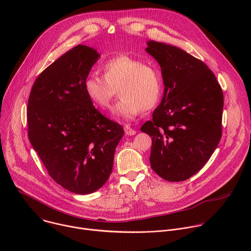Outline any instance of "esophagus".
Instances as JSON below:
<instances>
[{"instance_id":"34e87169","label":"esophagus","mask_w":251,"mask_h":251,"mask_svg":"<svg viewBox=\"0 0 251 251\" xmlns=\"http://www.w3.org/2000/svg\"><path fill=\"white\" fill-rule=\"evenodd\" d=\"M124 131H125V134L128 135V136H133V135L136 134V131L134 129H132L130 126H128V125L124 126Z\"/></svg>"}]
</instances>
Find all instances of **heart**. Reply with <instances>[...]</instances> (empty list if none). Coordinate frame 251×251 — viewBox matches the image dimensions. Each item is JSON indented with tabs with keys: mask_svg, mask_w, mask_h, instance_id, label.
<instances>
[{
	"mask_svg": "<svg viewBox=\"0 0 251 251\" xmlns=\"http://www.w3.org/2000/svg\"><path fill=\"white\" fill-rule=\"evenodd\" d=\"M103 77L89 75L83 81L86 96L96 108L105 111L119 91L120 100L114 107L115 117L132 120L157 105L162 93V79L151 64L129 55H118L102 65Z\"/></svg>",
	"mask_w": 251,
	"mask_h": 251,
	"instance_id": "heart-1",
	"label": "heart"
}]
</instances>
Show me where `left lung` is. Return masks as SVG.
Returning <instances> with one entry per match:
<instances>
[{"label":"left lung","instance_id":"1","mask_svg":"<svg viewBox=\"0 0 251 251\" xmlns=\"http://www.w3.org/2000/svg\"><path fill=\"white\" fill-rule=\"evenodd\" d=\"M146 51L160 64L164 94L153 119L141 127L152 138L151 168L164 180L197 174L222 137L224 93L201 60L175 46L149 41Z\"/></svg>","mask_w":251,"mask_h":251}]
</instances>
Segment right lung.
Segmentation results:
<instances>
[{
    "instance_id": "obj_1",
    "label": "right lung",
    "mask_w": 251,
    "mask_h": 251,
    "mask_svg": "<svg viewBox=\"0 0 251 251\" xmlns=\"http://www.w3.org/2000/svg\"><path fill=\"white\" fill-rule=\"evenodd\" d=\"M100 54L78 45L35 79L27 102L28 139L52 180L87 195L112 172L123 127L103 116L84 92L83 81Z\"/></svg>"
}]
</instances>
